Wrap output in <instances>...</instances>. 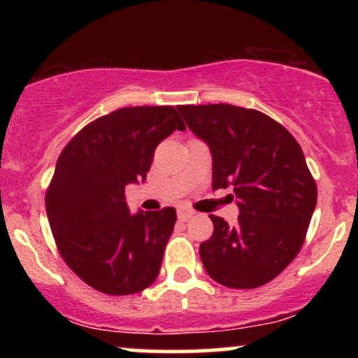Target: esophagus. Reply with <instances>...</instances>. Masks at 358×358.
<instances>
[{
    "mask_svg": "<svg viewBox=\"0 0 358 358\" xmlns=\"http://www.w3.org/2000/svg\"><path fill=\"white\" fill-rule=\"evenodd\" d=\"M195 215V212L192 210V208H185V207H182V208H178V219L180 220H188V219H192V217Z\"/></svg>",
    "mask_w": 358,
    "mask_h": 358,
    "instance_id": "esophagus-1",
    "label": "esophagus"
}]
</instances>
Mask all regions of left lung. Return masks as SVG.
<instances>
[{
    "instance_id": "1",
    "label": "left lung",
    "mask_w": 358,
    "mask_h": 358,
    "mask_svg": "<svg viewBox=\"0 0 358 358\" xmlns=\"http://www.w3.org/2000/svg\"><path fill=\"white\" fill-rule=\"evenodd\" d=\"M212 155V188L232 187L239 217L210 215L200 259L213 281L252 289L296 257L316 207V183L301 146L266 114L231 104L178 106Z\"/></svg>"
}]
</instances>
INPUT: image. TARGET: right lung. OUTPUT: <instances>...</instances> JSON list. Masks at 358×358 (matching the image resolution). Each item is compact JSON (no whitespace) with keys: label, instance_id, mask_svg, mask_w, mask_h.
<instances>
[{"label":"right lung","instance_id":"add662e5","mask_svg":"<svg viewBox=\"0 0 358 358\" xmlns=\"http://www.w3.org/2000/svg\"><path fill=\"white\" fill-rule=\"evenodd\" d=\"M185 131L171 106L122 108L87 124L57 159L45 207L67 266L94 289L114 296L153 285L176 210L131 213L129 183L145 182L155 150Z\"/></svg>","mask_w":358,"mask_h":358}]
</instances>
